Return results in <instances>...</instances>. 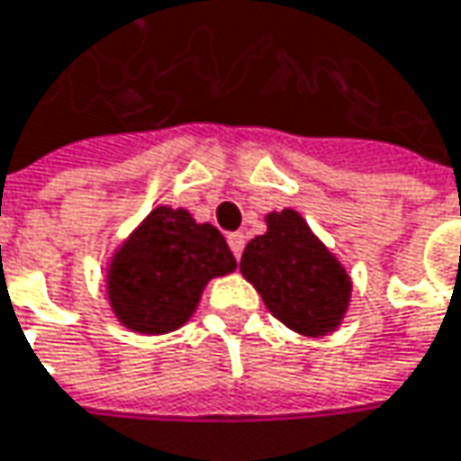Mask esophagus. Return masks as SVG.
I'll return each instance as SVG.
<instances>
[{"instance_id":"obj_1","label":"esophagus","mask_w":461,"mask_h":461,"mask_svg":"<svg viewBox=\"0 0 461 461\" xmlns=\"http://www.w3.org/2000/svg\"><path fill=\"white\" fill-rule=\"evenodd\" d=\"M227 242H230L234 258H240V255H242V250H245V234H242V231H234V234H230V237H227Z\"/></svg>"}]
</instances>
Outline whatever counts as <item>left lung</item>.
I'll use <instances>...</instances> for the list:
<instances>
[{"mask_svg": "<svg viewBox=\"0 0 461 461\" xmlns=\"http://www.w3.org/2000/svg\"><path fill=\"white\" fill-rule=\"evenodd\" d=\"M240 270L270 314L302 335L332 332L346 314L350 278L296 211L270 213L268 231L248 242Z\"/></svg>", "mask_w": 461, "mask_h": 461, "instance_id": "obj_1", "label": "left lung"}]
</instances>
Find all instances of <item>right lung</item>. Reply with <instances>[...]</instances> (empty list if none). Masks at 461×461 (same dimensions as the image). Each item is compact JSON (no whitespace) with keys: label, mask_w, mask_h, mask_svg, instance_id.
Masks as SVG:
<instances>
[{"label":"right lung","mask_w":461,"mask_h":461,"mask_svg":"<svg viewBox=\"0 0 461 461\" xmlns=\"http://www.w3.org/2000/svg\"><path fill=\"white\" fill-rule=\"evenodd\" d=\"M237 268L227 240L188 211L159 206L113 258L108 294L115 317L136 332L177 330L211 278Z\"/></svg>","instance_id":"obj_1"}]
</instances>
